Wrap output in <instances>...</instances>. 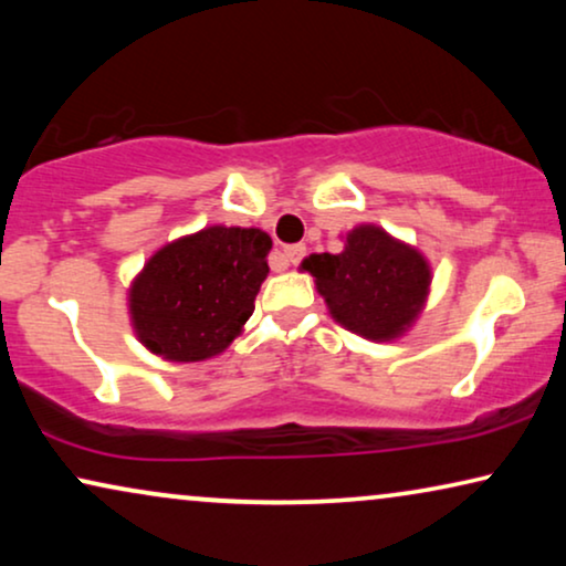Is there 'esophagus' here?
Returning a JSON list of instances; mask_svg holds the SVG:
<instances>
[{"instance_id":"34e87169","label":"esophagus","mask_w":566,"mask_h":566,"mask_svg":"<svg viewBox=\"0 0 566 566\" xmlns=\"http://www.w3.org/2000/svg\"><path fill=\"white\" fill-rule=\"evenodd\" d=\"M304 254H306L304 244H291L283 250V258H285V262H291V265H298V262L304 260Z\"/></svg>"}]
</instances>
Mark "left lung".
Instances as JSON below:
<instances>
[{
    "label": "left lung",
    "mask_w": 566,
    "mask_h": 566,
    "mask_svg": "<svg viewBox=\"0 0 566 566\" xmlns=\"http://www.w3.org/2000/svg\"><path fill=\"white\" fill-rule=\"evenodd\" d=\"M301 268L314 275L332 319L374 343L412 327L432 281L428 260L415 247L374 223L355 227L339 254H308Z\"/></svg>",
    "instance_id": "obj_1"
}]
</instances>
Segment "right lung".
Listing matches in <instances>:
<instances>
[{"instance_id": "1", "label": "right lung", "mask_w": 566, "mask_h": 566, "mask_svg": "<svg viewBox=\"0 0 566 566\" xmlns=\"http://www.w3.org/2000/svg\"><path fill=\"white\" fill-rule=\"evenodd\" d=\"M270 247L262 229L208 227L151 254L128 291L144 347L172 363L227 350L254 312Z\"/></svg>"}]
</instances>
